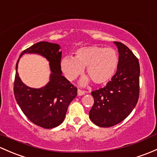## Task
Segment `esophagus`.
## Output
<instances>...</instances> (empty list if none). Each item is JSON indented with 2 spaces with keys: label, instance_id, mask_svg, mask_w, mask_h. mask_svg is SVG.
Returning <instances> with one entry per match:
<instances>
[{
  "label": "esophagus",
  "instance_id": "34e87169",
  "mask_svg": "<svg viewBox=\"0 0 157 157\" xmlns=\"http://www.w3.org/2000/svg\"><path fill=\"white\" fill-rule=\"evenodd\" d=\"M85 93H86V92L83 91V90H77V95H78L79 96H80V95H83Z\"/></svg>",
  "mask_w": 157,
  "mask_h": 157
}]
</instances>
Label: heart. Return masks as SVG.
Returning a JSON list of instances; mask_svg holds the SVG:
<instances>
[{"mask_svg":"<svg viewBox=\"0 0 157 157\" xmlns=\"http://www.w3.org/2000/svg\"><path fill=\"white\" fill-rule=\"evenodd\" d=\"M119 56L113 48L99 46H89L77 49L75 57L65 56L62 60V69L69 80H74L83 74L86 67V73L96 84H105L110 81L117 71ZM89 78L82 79L80 83L86 85Z\"/></svg>","mask_w":157,"mask_h":157,"instance_id":"1","label":"heart"}]
</instances>
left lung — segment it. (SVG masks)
<instances>
[{"label":"left lung","instance_id":"left-lung-1","mask_svg":"<svg viewBox=\"0 0 157 157\" xmlns=\"http://www.w3.org/2000/svg\"><path fill=\"white\" fill-rule=\"evenodd\" d=\"M114 44L120 59L117 71L106 86L91 92L94 105L90 118L100 127L113 126L123 121L135 108L139 97L138 59L125 44Z\"/></svg>","mask_w":157,"mask_h":157}]
</instances>
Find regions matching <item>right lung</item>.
Listing matches in <instances>:
<instances>
[{"label":"right lung","mask_w":157,"mask_h":157,"mask_svg":"<svg viewBox=\"0 0 157 157\" xmlns=\"http://www.w3.org/2000/svg\"><path fill=\"white\" fill-rule=\"evenodd\" d=\"M60 48L59 44L42 41L25 49L19 56L25 53H36L49 61L50 79L42 88H31L23 83L17 71L19 60L16 66L15 98L30 121L45 128H55L64 121L69 105L77 95V87L62 75Z\"/></svg>","instance_id":"right-lung-1"}]
</instances>
